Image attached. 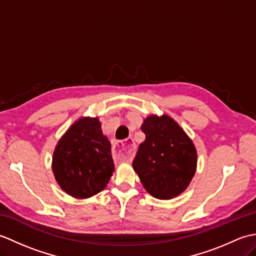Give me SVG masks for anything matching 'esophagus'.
<instances>
[{
  "mask_svg": "<svg viewBox=\"0 0 256 256\" xmlns=\"http://www.w3.org/2000/svg\"><path fill=\"white\" fill-rule=\"evenodd\" d=\"M112 153L114 158L120 162H131L135 153V143L132 138H128L113 145Z\"/></svg>",
  "mask_w": 256,
  "mask_h": 256,
  "instance_id": "1",
  "label": "esophagus"
}]
</instances>
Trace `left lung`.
Returning a JSON list of instances; mask_svg holds the SVG:
<instances>
[{"label": "left lung", "mask_w": 256, "mask_h": 256, "mask_svg": "<svg viewBox=\"0 0 256 256\" xmlns=\"http://www.w3.org/2000/svg\"><path fill=\"white\" fill-rule=\"evenodd\" d=\"M145 140L133 160L144 188L153 197L167 200L180 194L196 172L197 150L192 140L168 116L144 120Z\"/></svg>", "instance_id": "left-lung-1"}]
</instances>
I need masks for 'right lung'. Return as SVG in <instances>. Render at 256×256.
<instances>
[{"mask_svg": "<svg viewBox=\"0 0 256 256\" xmlns=\"http://www.w3.org/2000/svg\"><path fill=\"white\" fill-rule=\"evenodd\" d=\"M52 172L59 186L74 198H89L106 188L114 162L99 120L84 118L72 125L54 152Z\"/></svg>", "mask_w": 256, "mask_h": 256, "instance_id": "1", "label": "right lung"}]
</instances>
